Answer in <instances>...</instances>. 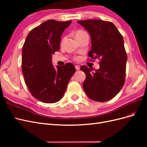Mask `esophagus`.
Here are the masks:
<instances>
[{
	"mask_svg": "<svg viewBox=\"0 0 147 147\" xmlns=\"http://www.w3.org/2000/svg\"><path fill=\"white\" fill-rule=\"evenodd\" d=\"M75 69H76L77 70H80V66L79 65H75Z\"/></svg>",
	"mask_w": 147,
	"mask_h": 147,
	"instance_id": "esophagus-1",
	"label": "esophagus"
}]
</instances>
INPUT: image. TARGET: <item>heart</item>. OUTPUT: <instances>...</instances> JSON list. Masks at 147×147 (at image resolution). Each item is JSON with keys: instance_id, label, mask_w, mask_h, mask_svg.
Listing matches in <instances>:
<instances>
[{"instance_id": "1", "label": "heart", "mask_w": 147, "mask_h": 147, "mask_svg": "<svg viewBox=\"0 0 147 147\" xmlns=\"http://www.w3.org/2000/svg\"><path fill=\"white\" fill-rule=\"evenodd\" d=\"M84 32H84L83 30H77V32H75V37L77 38V37L78 36V35H81L82 34H83V33H84ZM64 40H65V38H63V41H62V43H63L64 42ZM74 60H75V61H79V60H80V57H78V56L75 57H74Z\"/></svg>"}]
</instances>
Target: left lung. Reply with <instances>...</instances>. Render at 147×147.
Returning <instances> with one entry per match:
<instances>
[{
    "instance_id": "left-lung-1",
    "label": "left lung",
    "mask_w": 147,
    "mask_h": 147,
    "mask_svg": "<svg viewBox=\"0 0 147 147\" xmlns=\"http://www.w3.org/2000/svg\"><path fill=\"white\" fill-rule=\"evenodd\" d=\"M86 29L91 38V50L88 56L100 59V68L82 65L80 69L86 74L83 84L89 98L97 102L113 99L123 88L126 76L127 54L122 35L112 23L100 20L78 21Z\"/></svg>"
}]
</instances>
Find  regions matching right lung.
Instances as JSON below:
<instances>
[{
  "mask_svg": "<svg viewBox=\"0 0 147 147\" xmlns=\"http://www.w3.org/2000/svg\"><path fill=\"white\" fill-rule=\"evenodd\" d=\"M72 21L50 20L31 30L22 51V70L26 86L35 98L44 103L60 100L75 72L71 63L52 64V55L60 48L61 35Z\"/></svg>",
  "mask_w": 147,
  "mask_h": 147,
  "instance_id": "add662e5",
  "label": "right lung"
}]
</instances>
